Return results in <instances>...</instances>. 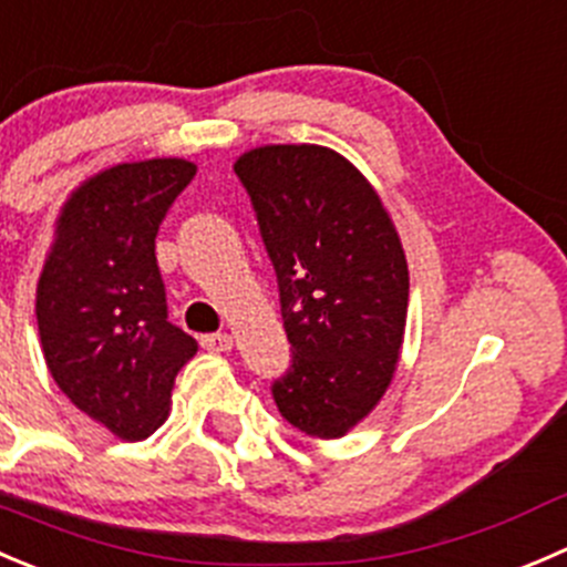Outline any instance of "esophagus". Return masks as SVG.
<instances>
[{
    "mask_svg": "<svg viewBox=\"0 0 567 567\" xmlns=\"http://www.w3.org/2000/svg\"><path fill=\"white\" fill-rule=\"evenodd\" d=\"M200 344H204V350H209V352H228L234 347V336L231 333L200 336Z\"/></svg>",
    "mask_w": 567,
    "mask_h": 567,
    "instance_id": "1",
    "label": "esophagus"
}]
</instances>
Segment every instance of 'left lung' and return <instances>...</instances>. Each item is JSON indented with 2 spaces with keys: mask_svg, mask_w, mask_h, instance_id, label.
<instances>
[{
  "mask_svg": "<svg viewBox=\"0 0 567 567\" xmlns=\"http://www.w3.org/2000/svg\"><path fill=\"white\" fill-rule=\"evenodd\" d=\"M281 289L291 369L278 411L313 439H344L400 367L408 261L383 198L328 145L270 143L237 156Z\"/></svg>",
  "mask_w": 567,
  "mask_h": 567,
  "instance_id": "1",
  "label": "left lung"
}]
</instances>
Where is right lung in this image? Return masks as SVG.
<instances>
[{"mask_svg":"<svg viewBox=\"0 0 567 567\" xmlns=\"http://www.w3.org/2000/svg\"><path fill=\"white\" fill-rule=\"evenodd\" d=\"M198 165L182 156L121 162L60 206L35 291L43 358L58 389L121 441L167 422L173 385L198 352L167 322L154 239Z\"/></svg>","mask_w":567,"mask_h":567,"instance_id":"add662e5","label":"right lung"}]
</instances>
